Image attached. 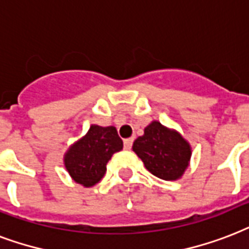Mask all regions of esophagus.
Masks as SVG:
<instances>
[{
    "label": "esophagus",
    "instance_id": "obj_1",
    "mask_svg": "<svg viewBox=\"0 0 249 249\" xmlns=\"http://www.w3.org/2000/svg\"><path fill=\"white\" fill-rule=\"evenodd\" d=\"M132 142H134V139H126L124 142H123V144H124V149H131V146H132Z\"/></svg>",
    "mask_w": 249,
    "mask_h": 249
}]
</instances>
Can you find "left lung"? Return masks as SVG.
Instances as JSON below:
<instances>
[{
	"label": "left lung",
	"mask_w": 249,
	"mask_h": 249,
	"mask_svg": "<svg viewBox=\"0 0 249 249\" xmlns=\"http://www.w3.org/2000/svg\"><path fill=\"white\" fill-rule=\"evenodd\" d=\"M132 151L144 162L146 170L163 180H177L190 163V142L175 130L159 121L144 128V135L134 142Z\"/></svg>",
	"instance_id": "obj_1"
}]
</instances>
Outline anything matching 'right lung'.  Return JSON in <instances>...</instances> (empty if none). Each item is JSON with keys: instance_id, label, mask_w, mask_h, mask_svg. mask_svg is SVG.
Masks as SVG:
<instances>
[{"instance_id": "right-lung-1", "label": "right lung", "mask_w": 249, "mask_h": 249, "mask_svg": "<svg viewBox=\"0 0 249 249\" xmlns=\"http://www.w3.org/2000/svg\"><path fill=\"white\" fill-rule=\"evenodd\" d=\"M122 148L123 142L115 127L92 124L88 132L69 148L63 162L75 182L92 187L103 179L107 163Z\"/></svg>"}]
</instances>
